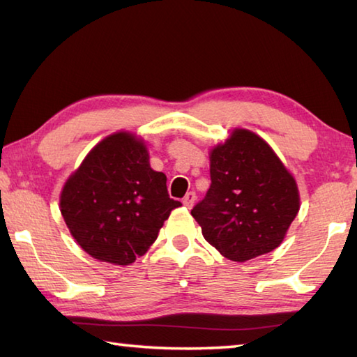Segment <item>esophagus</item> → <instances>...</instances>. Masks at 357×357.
<instances>
[{
  "instance_id": "34e87169",
  "label": "esophagus",
  "mask_w": 357,
  "mask_h": 357,
  "mask_svg": "<svg viewBox=\"0 0 357 357\" xmlns=\"http://www.w3.org/2000/svg\"><path fill=\"white\" fill-rule=\"evenodd\" d=\"M195 200H197L195 192H189V193H185V197L183 198V203H184V206L192 208L193 203H195Z\"/></svg>"
}]
</instances>
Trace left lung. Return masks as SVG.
I'll return each instance as SVG.
<instances>
[{"mask_svg": "<svg viewBox=\"0 0 357 357\" xmlns=\"http://www.w3.org/2000/svg\"><path fill=\"white\" fill-rule=\"evenodd\" d=\"M211 185L190 214L208 243L233 261L273 252L299 211L294 178L263 138L233 130L211 151Z\"/></svg>", "mask_w": 357, "mask_h": 357, "instance_id": "obj_1", "label": "left lung"}]
</instances>
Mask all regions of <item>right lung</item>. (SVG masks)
Listing matches in <instances>:
<instances>
[{
  "label": "right lung",
  "mask_w": 357,
  "mask_h": 357,
  "mask_svg": "<svg viewBox=\"0 0 357 357\" xmlns=\"http://www.w3.org/2000/svg\"><path fill=\"white\" fill-rule=\"evenodd\" d=\"M72 236L93 258L128 266L157 239L174 208L167 176L149 167L142 140L118 132L91 149L61 192Z\"/></svg>",
  "instance_id": "add662e5"
}]
</instances>
